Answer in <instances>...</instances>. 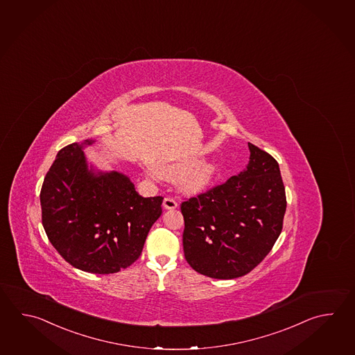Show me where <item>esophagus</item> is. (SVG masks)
<instances>
[{
	"label": "esophagus",
	"instance_id": "34e87169",
	"mask_svg": "<svg viewBox=\"0 0 355 355\" xmlns=\"http://www.w3.org/2000/svg\"><path fill=\"white\" fill-rule=\"evenodd\" d=\"M163 207H164L166 210H174V209L178 207V203H177V201H175L174 198H172V197H166L164 201H163Z\"/></svg>",
	"mask_w": 355,
	"mask_h": 355
}]
</instances>
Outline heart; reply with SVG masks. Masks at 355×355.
<instances>
[{
    "mask_svg": "<svg viewBox=\"0 0 355 355\" xmlns=\"http://www.w3.org/2000/svg\"><path fill=\"white\" fill-rule=\"evenodd\" d=\"M191 160H183L162 168V173L174 178L178 173L180 189L189 195H198L207 189L216 174V166L209 160H201L188 166Z\"/></svg>",
    "mask_w": 355,
    "mask_h": 355,
    "instance_id": "1",
    "label": "heart"
}]
</instances>
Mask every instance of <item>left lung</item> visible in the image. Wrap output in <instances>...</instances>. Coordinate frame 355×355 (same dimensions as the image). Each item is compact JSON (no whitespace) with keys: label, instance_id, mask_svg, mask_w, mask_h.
<instances>
[{"label":"left lung","instance_id":"left-lung-1","mask_svg":"<svg viewBox=\"0 0 355 355\" xmlns=\"http://www.w3.org/2000/svg\"><path fill=\"white\" fill-rule=\"evenodd\" d=\"M249 163L214 189L182 202L184 258L216 279L245 275L272 250L287 207L277 160L248 143Z\"/></svg>","mask_w":355,"mask_h":355}]
</instances>
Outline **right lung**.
I'll use <instances>...</instances> for the list:
<instances>
[{
    "label": "right lung",
    "instance_id": "right-lung-1",
    "mask_svg": "<svg viewBox=\"0 0 355 355\" xmlns=\"http://www.w3.org/2000/svg\"><path fill=\"white\" fill-rule=\"evenodd\" d=\"M94 143L87 139L59 150L40 191L42 221L65 261L110 275L140 257L163 197H141L128 175L88 166L83 148Z\"/></svg>",
    "mask_w": 355,
    "mask_h": 355
}]
</instances>
